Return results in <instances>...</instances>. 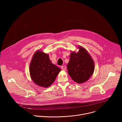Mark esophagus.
<instances>
[{"label":"esophagus","instance_id":"obj_1","mask_svg":"<svg viewBox=\"0 0 122 122\" xmlns=\"http://www.w3.org/2000/svg\"><path fill=\"white\" fill-rule=\"evenodd\" d=\"M66 66H61V68L62 69H63V71H66Z\"/></svg>","mask_w":122,"mask_h":122}]
</instances>
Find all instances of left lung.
Returning <instances> with one entry per match:
<instances>
[{
    "instance_id": "1",
    "label": "left lung",
    "mask_w": 122,
    "mask_h": 122,
    "mask_svg": "<svg viewBox=\"0 0 122 122\" xmlns=\"http://www.w3.org/2000/svg\"><path fill=\"white\" fill-rule=\"evenodd\" d=\"M77 53L72 51L67 65L68 75L78 83L87 81L95 70L93 59L85 49L81 46Z\"/></svg>"
}]
</instances>
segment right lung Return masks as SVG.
Instances as JSON below:
<instances>
[{"label": "right lung", "instance_id": "add662e5", "mask_svg": "<svg viewBox=\"0 0 122 122\" xmlns=\"http://www.w3.org/2000/svg\"><path fill=\"white\" fill-rule=\"evenodd\" d=\"M60 71V68L52 64L48 54L41 50L34 53L29 66V73L35 83L48 87L55 81Z\"/></svg>", "mask_w": 122, "mask_h": 122}]
</instances>
